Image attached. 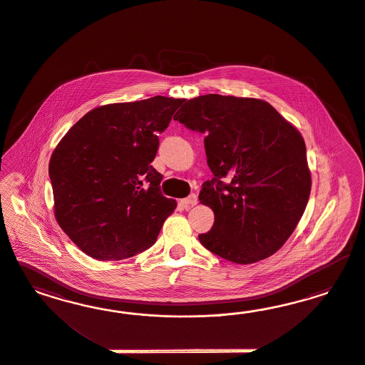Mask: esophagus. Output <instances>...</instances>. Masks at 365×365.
<instances>
[{"label":"esophagus","instance_id":"esophagus-1","mask_svg":"<svg viewBox=\"0 0 365 365\" xmlns=\"http://www.w3.org/2000/svg\"><path fill=\"white\" fill-rule=\"evenodd\" d=\"M180 203L185 207H192V206H195L198 203V199H197L195 194H191V195H188L187 198L180 199Z\"/></svg>","mask_w":365,"mask_h":365}]
</instances>
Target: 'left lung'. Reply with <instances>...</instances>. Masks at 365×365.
Masks as SVG:
<instances>
[{"label":"left lung","instance_id":"1","mask_svg":"<svg viewBox=\"0 0 365 365\" xmlns=\"http://www.w3.org/2000/svg\"><path fill=\"white\" fill-rule=\"evenodd\" d=\"M174 119L205 133L214 178L199 200L215 221L200 243L235 264L274 255L294 232L310 195L312 179L301 133L269 103L203 95L183 100Z\"/></svg>","mask_w":365,"mask_h":365}]
</instances>
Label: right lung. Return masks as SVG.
<instances>
[{
	"mask_svg": "<svg viewBox=\"0 0 365 365\" xmlns=\"http://www.w3.org/2000/svg\"><path fill=\"white\" fill-rule=\"evenodd\" d=\"M182 99L98 107L57 144L49 162L55 215L86 255L118 261L154 245L175 199L160 191L151 162Z\"/></svg>",
	"mask_w": 365,
	"mask_h": 365,
	"instance_id": "obj_1",
	"label": "right lung"
}]
</instances>
